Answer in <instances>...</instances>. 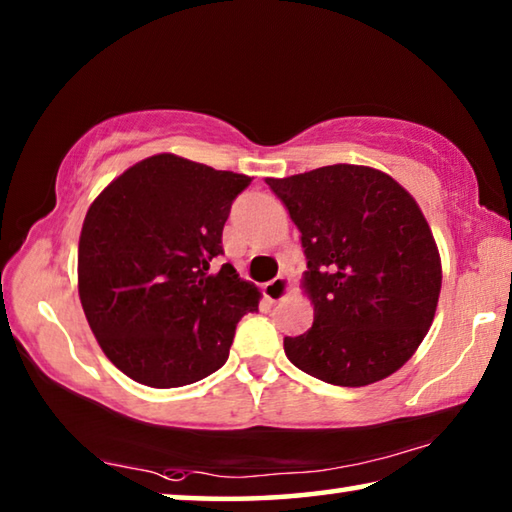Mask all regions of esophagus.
Returning a JSON list of instances; mask_svg holds the SVG:
<instances>
[{
	"label": "esophagus",
	"instance_id": "obj_1",
	"mask_svg": "<svg viewBox=\"0 0 512 512\" xmlns=\"http://www.w3.org/2000/svg\"><path fill=\"white\" fill-rule=\"evenodd\" d=\"M287 291H289V280L284 275H277L275 280L264 284V296L268 302L282 300L284 296H287Z\"/></svg>",
	"mask_w": 512,
	"mask_h": 512
}]
</instances>
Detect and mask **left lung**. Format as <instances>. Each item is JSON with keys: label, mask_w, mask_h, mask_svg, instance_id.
<instances>
[{"label": "left lung", "mask_w": 512, "mask_h": 512, "mask_svg": "<svg viewBox=\"0 0 512 512\" xmlns=\"http://www.w3.org/2000/svg\"><path fill=\"white\" fill-rule=\"evenodd\" d=\"M307 257L314 325L284 339L293 366L334 386H368L413 357L436 314L440 255L418 203L391 176L332 164L266 178Z\"/></svg>", "instance_id": "obj_1"}]
</instances>
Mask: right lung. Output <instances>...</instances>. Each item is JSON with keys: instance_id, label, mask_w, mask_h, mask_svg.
Listing matches in <instances>:
<instances>
[{"instance_id": "add662e5", "label": "right lung", "mask_w": 512, "mask_h": 512, "mask_svg": "<svg viewBox=\"0 0 512 512\" xmlns=\"http://www.w3.org/2000/svg\"><path fill=\"white\" fill-rule=\"evenodd\" d=\"M244 173L160 153L103 189L85 214L79 296L115 366L151 388H178L228 361L259 291L235 266L212 271Z\"/></svg>"}]
</instances>
